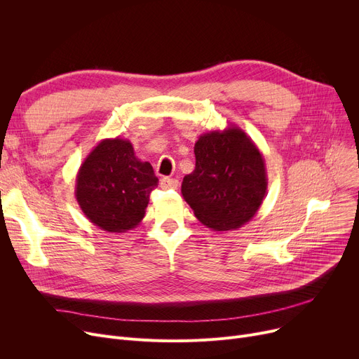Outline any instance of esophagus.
Listing matches in <instances>:
<instances>
[{
	"label": "esophagus",
	"mask_w": 359,
	"mask_h": 359,
	"mask_svg": "<svg viewBox=\"0 0 359 359\" xmlns=\"http://www.w3.org/2000/svg\"><path fill=\"white\" fill-rule=\"evenodd\" d=\"M160 186L163 187V189H177L179 180L172 179V177H163L160 180Z\"/></svg>",
	"instance_id": "obj_1"
}]
</instances>
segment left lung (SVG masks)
Segmentation results:
<instances>
[{
	"instance_id": "obj_1",
	"label": "left lung",
	"mask_w": 359,
	"mask_h": 359,
	"mask_svg": "<svg viewBox=\"0 0 359 359\" xmlns=\"http://www.w3.org/2000/svg\"><path fill=\"white\" fill-rule=\"evenodd\" d=\"M195 170L182 183L183 199L214 231L237 230L259 211L268 189L265 158L236 125L195 142Z\"/></svg>"
}]
</instances>
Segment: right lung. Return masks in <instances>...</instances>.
Segmentation results:
<instances>
[{"instance_id":"obj_1","label":"right lung","mask_w":359,"mask_h":359,"mask_svg":"<svg viewBox=\"0 0 359 359\" xmlns=\"http://www.w3.org/2000/svg\"><path fill=\"white\" fill-rule=\"evenodd\" d=\"M158 184L153 165L141 161L130 141L106 138L86 157L75 180L84 215L107 233H126L142 221L149 194Z\"/></svg>"}]
</instances>
